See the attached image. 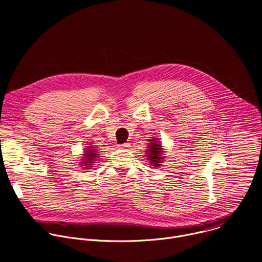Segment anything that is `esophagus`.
I'll return each mask as SVG.
<instances>
[{
	"instance_id": "esophagus-1",
	"label": "esophagus",
	"mask_w": 262,
	"mask_h": 262,
	"mask_svg": "<svg viewBox=\"0 0 262 262\" xmlns=\"http://www.w3.org/2000/svg\"><path fill=\"white\" fill-rule=\"evenodd\" d=\"M130 146V144L129 143H123V144H121V145H119V148H121V149H123V148H128Z\"/></svg>"
}]
</instances>
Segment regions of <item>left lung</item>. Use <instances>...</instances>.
<instances>
[{
	"label": "left lung",
	"instance_id": "1",
	"mask_svg": "<svg viewBox=\"0 0 262 262\" xmlns=\"http://www.w3.org/2000/svg\"><path fill=\"white\" fill-rule=\"evenodd\" d=\"M151 144L150 146H149V150L148 154H147V157H148V160L150 161V163H152L151 165L154 166H160V163H162V161L164 160L163 157H162V146L161 144H159V142L157 141V139L155 140H150Z\"/></svg>",
	"mask_w": 262,
	"mask_h": 262
}]
</instances>
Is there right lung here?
Here are the masks:
<instances>
[{
  "label": "right lung",
  "instance_id": "add662e5",
  "mask_svg": "<svg viewBox=\"0 0 262 262\" xmlns=\"http://www.w3.org/2000/svg\"><path fill=\"white\" fill-rule=\"evenodd\" d=\"M96 152H97L96 149H93V147L88 146V149H86V152L83 157L84 162H82V164L85 167H90L96 161L95 159H97L98 154H96ZM86 169H88V168H86Z\"/></svg>",
  "mask_w": 262,
  "mask_h": 262
}]
</instances>
